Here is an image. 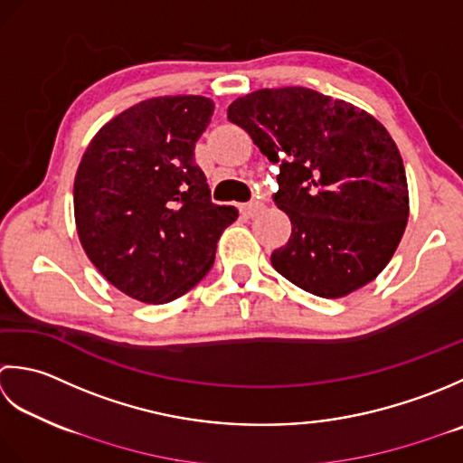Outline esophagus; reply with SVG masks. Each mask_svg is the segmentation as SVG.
Listing matches in <instances>:
<instances>
[{
	"label": "esophagus",
	"instance_id": "34e87169",
	"mask_svg": "<svg viewBox=\"0 0 463 463\" xmlns=\"http://www.w3.org/2000/svg\"><path fill=\"white\" fill-rule=\"evenodd\" d=\"M261 203L260 202H250V203H243L241 205V213L245 215V218H253L260 210H261Z\"/></svg>",
	"mask_w": 463,
	"mask_h": 463
}]
</instances>
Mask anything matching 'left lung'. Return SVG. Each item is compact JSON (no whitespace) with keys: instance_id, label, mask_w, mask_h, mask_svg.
<instances>
[{"instance_id":"left-lung-1","label":"left lung","mask_w":463,"mask_h":463,"mask_svg":"<svg viewBox=\"0 0 463 463\" xmlns=\"http://www.w3.org/2000/svg\"><path fill=\"white\" fill-rule=\"evenodd\" d=\"M228 119L279 164L273 202L291 220L271 266L319 298H344L388 266L410 195L400 149L380 121L307 88L258 90Z\"/></svg>"}]
</instances>
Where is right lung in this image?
<instances>
[{
	"label": "right lung",
	"mask_w": 463,
	"mask_h": 463,
	"mask_svg": "<svg viewBox=\"0 0 463 463\" xmlns=\"http://www.w3.org/2000/svg\"><path fill=\"white\" fill-rule=\"evenodd\" d=\"M213 101L152 98L90 141L73 182V213L90 261L144 304H167L205 278L222 232L238 218L212 202L195 141Z\"/></svg>",
	"instance_id": "1"
}]
</instances>
